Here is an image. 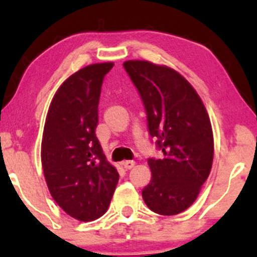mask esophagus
Wrapping results in <instances>:
<instances>
[{
  "label": "esophagus",
  "mask_w": 257,
  "mask_h": 257,
  "mask_svg": "<svg viewBox=\"0 0 257 257\" xmlns=\"http://www.w3.org/2000/svg\"><path fill=\"white\" fill-rule=\"evenodd\" d=\"M135 166V162L134 161H124V162H122V167L124 168L125 170H129V169H132L133 167Z\"/></svg>",
  "instance_id": "obj_1"
}]
</instances>
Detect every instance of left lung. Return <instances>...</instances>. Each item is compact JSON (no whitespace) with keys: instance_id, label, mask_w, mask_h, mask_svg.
Instances as JSON below:
<instances>
[{"instance_id":"left-lung-1","label":"left lung","mask_w":257,"mask_h":257,"mask_svg":"<svg viewBox=\"0 0 257 257\" xmlns=\"http://www.w3.org/2000/svg\"><path fill=\"white\" fill-rule=\"evenodd\" d=\"M140 94L147 126L163 158H149L152 179L143 198L159 215L182 213L198 197L214 157L210 119L186 79L168 66L145 60L123 64Z\"/></svg>"}]
</instances>
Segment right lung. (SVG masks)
<instances>
[{
	"instance_id": "right-lung-1",
	"label": "right lung",
	"mask_w": 257,
	"mask_h": 257,
	"mask_svg": "<svg viewBox=\"0 0 257 257\" xmlns=\"http://www.w3.org/2000/svg\"><path fill=\"white\" fill-rule=\"evenodd\" d=\"M112 67L113 63L93 64L70 76L44 123L41 158L47 186L58 205L79 221L106 213L119 178L95 135L101 85Z\"/></svg>"
}]
</instances>
